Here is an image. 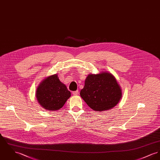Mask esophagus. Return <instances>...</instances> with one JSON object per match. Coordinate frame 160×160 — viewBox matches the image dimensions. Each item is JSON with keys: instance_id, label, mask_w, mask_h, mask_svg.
<instances>
[{"instance_id": "obj_1", "label": "esophagus", "mask_w": 160, "mask_h": 160, "mask_svg": "<svg viewBox=\"0 0 160 160\" xmlns=\"http://www.w3.org/2000/svg\"><path fill=\"white\" fill-rule=\"evenodd\" d=\"M72 93H73V95H78V93H79V91H78V90L74 91V92H72Z\"/></svg>"}]
</instances>
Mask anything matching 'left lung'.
I'll use <instances>...</instances> for the list:
<instances>
[{
  "instance_id": "8db88e82",
  "label": "left lung",
  "mask_w": 160,
  "mask_h": 160,
  "mask_svg": "<svg viewBox=\"0 0 160 160\" xmlns=\"http://www.w3.org/2000/svg\"><path fill=\"white\" fill-rule=\"evenodd\" d=\"M80 95L93 110L102 112L116 106L122 94L115 77L111 73L102 71L87 76Z\"/></svg>"
}]
</instances>
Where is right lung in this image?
<instances>
[{"label":"right lung","mask_w":160,"mask_h":160,"mask_svg":"<svg viewBox=\"0 0 160 160\" xmlns=\"http://www.w3.org/2000/svg\"><path fill=\"white\" fill-rule=\"evenodd\" d=\"M70 96V92L61 82L57 73L43 79L36 91L38 103L49 111L61 108Z\"/></svg>","instance_id":"add662e5"}]
</instances>
